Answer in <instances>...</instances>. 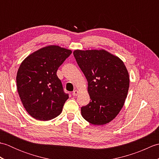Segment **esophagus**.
I'll list each match as a JSON object with an SVG mask.
<instances>
[{"label": "esophagus", "mask_w": 159, "mask_h": 159, "mask_svg": "<svg viewBox=\"0 0 159 159\" xmlns=\"http://www.w3.org/2000/svg\"><path fill=\"white\" fill-rule=\"evenodd\" d=\"M79 92L78 90H74V92H73V93H72V95H73V96H78V94H79Z\"/></svg>", "instance_id": "1"}]
</instances>
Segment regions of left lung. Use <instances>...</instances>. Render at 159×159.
Listing matches in <instances>:
<instances>
[{
  "mask_svg": "<svg viewBox=\"0 0 159 159\" xmlns=\"http://www.w3.org/2000/svg\"><path fill=\"white\" fill-rule=\"evenodd\" d=\"M73 54L87 79L91 98L81 107L83 117L93 125L109 123L122 109L129 88L123 61L104 49L75 50Z\"/></svg>",
  "mask_w": 159,
  "mask_h": 159,
  "instance_id": "obj_1",
  "label": "left lung"
}]
</instances>
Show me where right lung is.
<instances>
[{"label": "right lung", "instance_id": "right-lung-1", "mask_svg": "<svg viewBox=\"0 0 159 159\" xmlns=\"http://www.w3.org/2000/svg\"><path fill=\"white\" fill-rule=\"evenodd\" d=\"M72 50L49 45L23 60L16 75L17 89L28 113L36 120L48 121L61 114L68 95L57 75Z\"/></svg>", "mask_w": 159, "mask_h": 159}]
</instances>
